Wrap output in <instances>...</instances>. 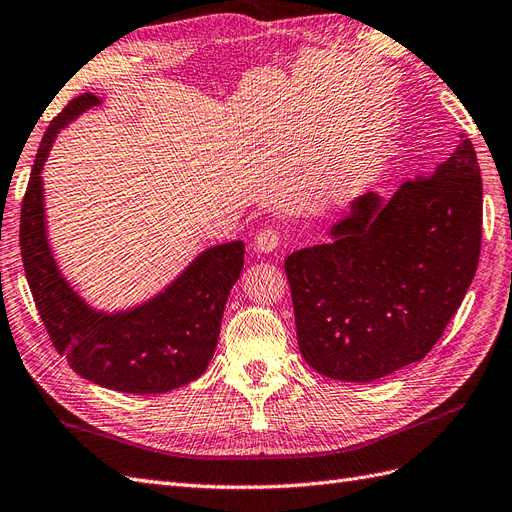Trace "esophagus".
<instances>
[{"mask_svg":"<svg viewBox=\"0 0 512 512\" xmlns=\"http://www.w3.org/2000/svg\"><path fill=\"white\" fill-rule=\"evenodd\" d=\"M278 247H280V230L278 228L267 226L256 234V239H254V250L256 252L269 254L273 250H278Z\"/></svg>","mask_w":512,"mask_h":512,"instance_id":"obj_1","label":"esophagus"}]
</instances>
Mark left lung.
Listing matches in <instances>:
<instances>
[{"label":"left lung","mask_w":512,"mask_h":512,"mask_svg":"<svg viewBox=\"0 0 512 512\" xmlns=\"http://www.w3.org/2000/svg\"><path fill=\"white\" fill-rule=\"evenodd\" d=\"M334 241L286 262L297 342L338 381L388 377L435 347L474 280L482 239V178L472 140L385 202H351Z\"/></svg>","instance_id":"1"}]
</instances>
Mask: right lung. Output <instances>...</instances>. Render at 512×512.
<instances>
[{"label": "right lung", "mask_w": 512, "mask_h": 512, "mask_svg": "<svg viewBox=\"0 0 512 512\" xmlns=\"http://www.w3.org/2000/svg\"><path fill=\"white\" fill-rule=\"evenodd\" d=\"M94 94H81L51 120L40 142L21 204V258L40 319L55 351L77 375L127 394H161L198 379L217 347L230 288L243 269V241L200 254L161 295L140 308L103 314L88 308L62 278L51 256L45 209L43 165L55 135L88 107Z\"/></svg>", "instance_id": "add662e5"}]
</instances>
